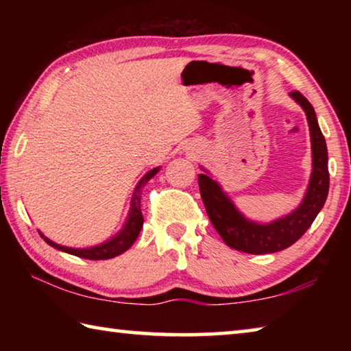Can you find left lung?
I'll use <instances>...</instances> for the list:
<instances>
[{"label":"left lung","instance_id":"8db88e82","mask_svg":"<svg viewBox=\"0 0 351 351\" xmlns=\"http://www.w3.org/2000/svg\"><path fill=\"white\" fill-rule=\"evenodd\" d=\"M289 96L302 106L306 114L313 156V170L305 197L293 212L271 223L252 221L237 209L223 187L209 176V171L201 167L204 173L198 175L201 198L213 228L226 245L237 251L258 255L283 251L294 245L313 224L328 197V152L316 112L313 105L299 91L289 93Z\"/></svg>","mask_w":351,"mask_h":351}]
</instances>
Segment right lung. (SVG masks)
<instances>
[{"label":"right lung","instance_id":"add662e5","mask_svg":"<svg viewBox=\"0 0 351 351\" xmlns=\"http://www.w3.org/2000/svg\"><path fill=\"white\" fill-rule=\"evenodd\" d=\"M158 171H159V167L152 169L141 178L138 184H136L133 197H132V203H130V212H128L127 221L123 224V228L119 230L114 237H111L110 240H106L104 243H100V245L91 246V247H68L49 240L41 232L38 234L41 235V239H45V241L49 246L58 249V251L75 255V257H82L86 260H108L112 257H117V255L123 254L127 249L132 247L136 239H138V235L142 229V224H144V217H142V212H141L142 187H144L145 184L158 173Z\"/></svg>","mask_w":351,"mask_h":351}]
</instances>
